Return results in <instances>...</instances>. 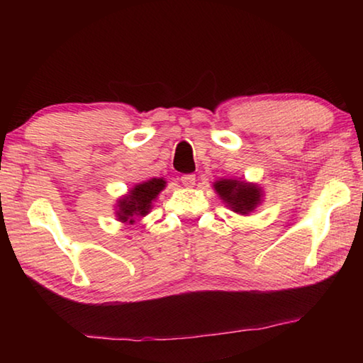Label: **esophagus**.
Returning a JSON list of instances; mask_svg holds the SVG:
<instances>
[{
	"label": "esophagus",
	"instance_id": "obj_1",
	"mask_svg": "<svg viewBox=\"0 0 363 363\" xmlns=\"http://www.w3.org/2000/svg\"><path fill=\"white\" fill-rule=\"evenodd\" d=\"M181 182H182V186H186L187 189L194 187L195 186V174H184L181 177Z\"/></svg>",
	"mask_w": 363,
	"mask_h": 363
}]
</instances>
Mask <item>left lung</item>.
I'll use <instances>...</instances> for the list:
<instances>
[{"mask_svg": "<svg viewBox=\"0 0 363 363\" xmlns=\"http://www.w3.org/2000/svg\"><path fill=\"white\" fill-rule=\"evenodd\" d=\"M213 187L224 203L238 214H250L262 201L261 187L247 181L219 179Z\"/></svg>", "mask_w": 363, "mask_h": 363, "instance_id": "left-lung-1", "label": "left lung"}]
</instances>
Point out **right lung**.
<instances>
[{"label":"right lung","mask_w":363,"mask_h":363,"mask_svg":"<svg viewBox=\"0 0 363 363\" xmlns=\"http://www.w3.org/2000/svg\"><path fill=\"white\" fill-rule=\"evenodd\" d=\"M164 186H167V181L162 179V177L160 179L153 177V179L136 184L130 192L118 200L116 218L121 223L133 224L136 218L145 216L150 211L152 201L157 199V195L162 192Z\"/></svg>","instance_id":"1"}]
</instances>
